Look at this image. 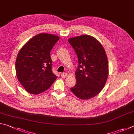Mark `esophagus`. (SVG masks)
Segmentation results:
<instances>
[{"mask_svg":"<svg viewBox=\"0 0 134 134\" xmlns=\"http://www.w3.org/2000/svg\"><path fill=\"white\" fill-rule=\"evenodd\" d=\"M67 73H66V72H64V73H62L61 74V76H62V78H65L67 76Z\"/></svg>","mask_w":134,"mask_h":134,"instance_id":"obj_1","label":"esophagus"}]
</instances>
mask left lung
Segmentation results:
<instances>
[{"mask_svg": "<svg viewBox=\"0 0 134 134\" xmlns=\"http://www.w3.org/2000/svg\"><path fill=\"white\" fill-rule=\"evenodd\" d=\"M79 60L75 71L76 84L70 90L81 99L97 96L104 88L109 71L107 56L103 45L91 36L82 35L69 38Z\"/></svg>", "mask_w": 134, "mask_h": 134, "instance_id": "8db88e82", "label": "left lung"}]
</instances>
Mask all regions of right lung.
Instances as JSON below:
<instances>
[{
    "label": "right lung",
    "mask_w": 134,
    "mask_h": 134,
    "mask_svg": "<svg viewBox=\"0 0 134 134\" xmlns=\"http://www.w3.org/2000/svg\"><path fill=\"white\" fill-rule=\"evenodd\" d=\"M59 38L58 36L52 34H38L19 51L15 64L16 76L29 93H42L57 79L52 70L50 53Z\"/></svg>",
    "instance_id": "1"
}]
</instances>
